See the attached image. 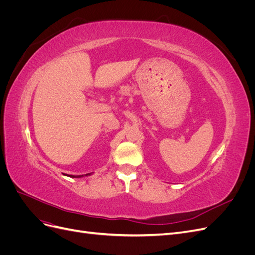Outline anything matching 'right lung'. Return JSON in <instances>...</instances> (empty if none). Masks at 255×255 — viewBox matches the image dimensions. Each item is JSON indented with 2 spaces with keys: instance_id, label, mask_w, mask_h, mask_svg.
<instances>
[{
  "instance_id": "obj_1",
  "label": "right lung",
  "mask_w": 255,
  "mask_h": 255,
  "mask_svg": "<svg viewBox=\"0 0 255 255\" xmlns=\"http://www.w3.org/2000/svg\"><path fill=\"white\" fill-rule=\"evenodd\" d=\"M92 173H87V174H82V175H69V176H71V177H83V176H88V175H91Z\"/></svg>"
}]
</instances>
